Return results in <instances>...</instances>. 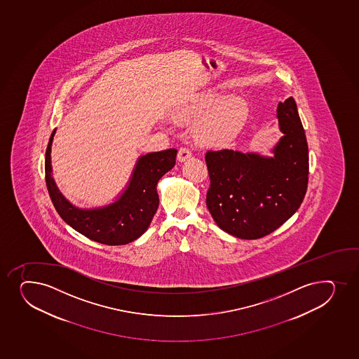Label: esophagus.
Masks as SVG:
<instances>
[{"label": "esophagus", "instance_id": "esophagus-1", "mask_svg": "<svg viewBox=\"0 0 359 359\" xmlns=\"http://www.w3.org/2000/svg\"><path fill=\"white\" fill-rule=\"evenodd\" d=\"M191 156H192V151L189 149V147H180L179 153H177V160H179V161H185V160L191 158Z\"/></svg>", "mask_w": 359, "mask_h": 359}]
</instances>
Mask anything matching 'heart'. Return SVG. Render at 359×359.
Masks as SVG:
<instances>
[{
    "label": "heart",
    "instance_id": "obj_1",
    "mask_svg": "<svg viewBox=\"0 0 359 359\" xmlns=\"http://www.w3.org/2000/svg\"><path fill=\"white\" fill-rule=\"evenodd\" d=\"M204 109L201 115H205ZM245 120V107L241 98L231 97L216 105L208 117L198 126V136L201 141L215 146H225L231 142Z\"/></svg>",
    "mask_w": 359,
    "mask_h": 359
}]
</instances>
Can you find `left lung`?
I'll use <instances>...</instances> for the list:
<instances>
[{
  "label": "left lung",
  "instance_id": "8db88e82",
  "mask_svg": "<svg viewBox=\"0 0 359 359\" xmlns=\"http://www.w3.org/2000/svg\"><path fill=\"white\" fill-rule=\"evenodd\" d=\"M285 136L274 158L232 149L206 151L210 187L206 205L223 231L242 239L262 238L290 219L305 198L309 146L293 97L280 102Z\"/></svg>",
  "mask_w": 359,
  "mask_h": 359
}]
</instances>
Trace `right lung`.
Returning a JSON list of instances; mask_svg holds the SVG:
<instances>
[{
  "instance_id": "right-lung-1",
  "label": "right lung",
  "mask_w": 359,
  "mask_h": 359,
  "mask_svg": "<svg viewBox=\"0 0 359 359\" xmlns=\"http://www.w3.org/2000/svg\"><path fill=\"white\" fill-rule=\"evenodd\" d=\"M54 133L55 129L46 148L45 179L59 216L76 231L98 243L122 245L139 238L158 210L156 185L160 177L175 165L177 149L170 148L141 156L128 189L114 204L96 210H79L62 197L50 175V144Z\"/></svg>"
}]
</instances>
